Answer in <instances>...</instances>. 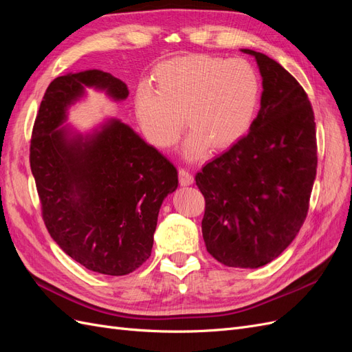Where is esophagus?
<instances>
[{
  "instance_id": "34e87169",
  "label": "esophagus",
  "mask_w": 352,
  "mask_h": 352,
  "mask_svg": "<svg viewBox=\"0 0 352 352\" xmlns=\"http://www.w3.org/2000/svg\"><path fill=\"white\" fill-rule=\"evenodd\" d=\"M179 182L182 186H189L194 184V176L190 172H188L186 168H180L179 170Z\"/></svg>"
}]
</instances>
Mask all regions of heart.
Instances as JSON below:
<instances>
[{
	"label": "heart",
	"mask_w": 352,
	"mask_h": 352,
	"mask_svg": "<svg viewBox=\"0 0 352 352\" xmlns=\"http://www.w3.org/2000/svg\"><path fill=\"white\" fill-rule=\"evenodd\" d=\"M261 82L242 58L189 54L160 63L153 89L135 94V114L146 141L158 150L172 148L184 129L188 160H199L211 146L226 150L250 131L258 111Z\"/></svg>",
	"instance_id": "b5f03b06"
}]
</instances>
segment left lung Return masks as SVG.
<instances>
[{
  "mask_svg": "<svg viewBox=\"0 0 352 352\" xmlns=\"http://www.w3.org/2000/svg\"><path fill=\"white\" fill-rule=\"evenodd\" d=\"M255 58L263 78L250 132L195 176L206 198L202 238L228 267L258 269L289 247L307 217L317 168L316 123L305 91L278 61Z\"/></svg>",
  "mask_w": 352,
  "mask_h": 352,
  "instance_id": "left-lung-1",
  "label": "left lung"
}]
</instances>
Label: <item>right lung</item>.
<instances>
[{
    "instance_id": "right-lung-1",
    "label": "right lung",
    "mask_w": 352,
    "mask_h": 352,
    "mask_svg": "<svg viewBox=\"0 0 352 352\" xmlns=\"http://www.w3.org/2000/svg\"><path fill=\"white\" fill-rule=\"evenodd\" d=\"M85 88L114 101L129 95L124 82L97 69L56 78L32 131L30 170L58 247L88 270L123 276L151 255L158 211L177 188V170L119 119L85 135L61 126Z\"/></svg>"
}]
</instances>
